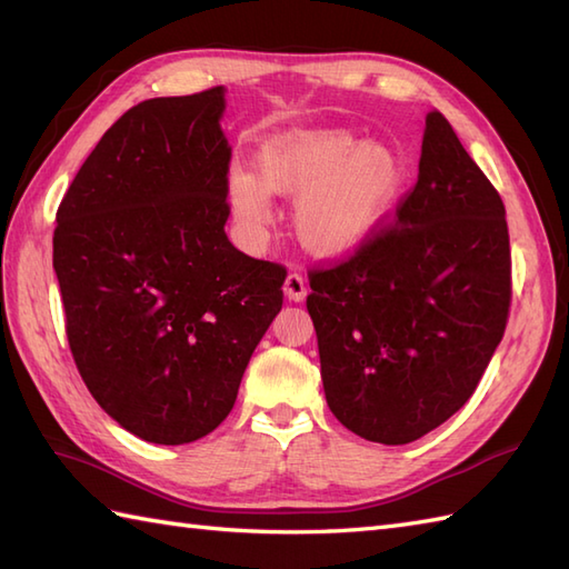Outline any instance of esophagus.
<instances>
[{
  "label": "esophagus",
  "instance_id": "1",
  "mask_svg": "<svg viewBox=\"0 0 569 569\" xmlns=\"http://www.w3.org/2000/svg\"><path fill=\"white\" fill-rule=\"evenodd\" d=\"M284 295L289 301H303L306 297V282L299 272H289L284 280Z\"/></svg>",
  "mask_w": 569,
  "mask_h": 569
}]
</instances>
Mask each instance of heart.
I'll return each mask as SVG.
<instances>
[{
  "label": "heart",
  "instance_id": "b5f03b06",
  "mask_svg": "<svg viewBox=\"0 0 569 569\" xmlns=\"http://www.w3.org/2000/svg\"><path fill=\"white\" fill-rule=\"evenodd\" d=\"M407 181L399 152L342 129H297L256 152V174L234 170L227 198L239 224L260 232L272 220L270 196L297 198L291 227L316 258H347L376 234Z\"/></svg>",
  "mask_w": 569,
  "mask_h": 569
}]
</instances>
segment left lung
<instances>
[{
    "mask_svg": "<svg viewBox=\"0 0 569 569\" xmlns=\"http://www.w3.org/2000/svg\"><path fill=\"white\" fill-rule=\"evenodd\" d=\"M311 289L322 390L351 433L407 445L467 405L508 322L510 237L498 191L438 110L395 224L311 272Z\"/></svg>",
    "mask_w": 569,
    "mask_h": 569,
    "instance_id": "obj_1",
    "label": "left lung"
}]
</instances>
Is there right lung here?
<instances>
[{
  "label": "right lung",
  "instance_id": "1",
  "mask_svg": "<svg viewBox=\"0 0 569 569\" xmlns=\"http://www.w3.org/2000/svg\"><path fill=\"white\" fill-rule=\"evenodd\" d=\"M224 88L117 119L57 210L52 266L96 402L129 433L183 445L232 411L282 309L284 270L232 247Z\"/></svg>",
  "mask_w": 569,
  "mask_h": 569
}]
</instances>
